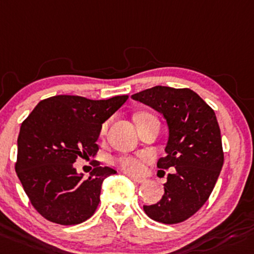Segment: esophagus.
I'll use <instances>...</instances> for the list:
<instances>
[{
    "label": "esophagus",
    "mask_w": 254,
    "mask_h": 254,
    "mask_svg": "<svg viewBox=\"0 0 254 254\" xmlns=\"http://www.w3.org/2000/svg\"><path fill=\"white\" fill-rule=\"evenodd\" d=\"M129 178L131 179V180L136 184H142V183H145V181H146L143 178H135V176H129Z\"/></svg>",
    "instance_id": "1"
}]
</instances>
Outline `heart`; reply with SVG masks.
<instances>
[{"mask_svg": "<svg viewBox=\"0 0 254 254\" xmlns=\"http://www.w3.org/2000/svg\"><path fill=\"white\" fill-rule=\"evenodd\" d=\"M108 129V122L103 123L101 127V135H105ZM147 158V156H132V154H122V156L114 157L112 163L122 169L123 172L130 175H137L142 172V161Z\"/></svg>", "mask_w": 254, "mask_h": 254, "instance_id": "heart-1", "label": "heart"}]
</instances>
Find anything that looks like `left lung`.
Wrapping results in <instances>:
<instances>
[{
  "mask_svg": "<svg viewBox=\"0 0 254 254\" xmlns=\"http://www.w3.org/2000/svg\"><path fill=\"white\" fill-rule=\"evenodd\" d=\"M131 98L154 108L167 120V156L159 158L157 167L175 168L163 185L161 201L143 205V210L163 224L188 220L208 201L224 164L220 127L214 111L186 87L154 86Z\"/></svg>",
  "mask_w": 254,
  "mask_h": 254,
  "instance_id": "1",
  "label": "left lung"
}]
</instances>
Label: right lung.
<instances>
[{
	"mask_svg": "<svg viewBox=\"0 0 254 254\" xmlns=\"http://www.w3.org/2000/svg\"><path fill=\"white\" fill-rule=\"evenodd\" d=\"M129 96L89 100L60 95L39 102L21 123L15 173L36 212L61 225H76L91 218L100 203L102 181L116 174L95 165L89 179L76 174L73 163L98 152L102 123Z\"/></svg>",
	"mask_w": 254,
	"mask_h": 254,
	"instance_id": "1",
	"label": "right lung"
}]
</instances>
